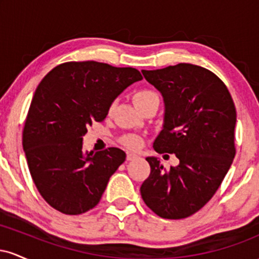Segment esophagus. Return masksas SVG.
Segmentation results:
<instances>
[{
	"instance_id": "1",
	"label": "esophagus",
	"mask_w": 259,
	"mask_h": 259,
	"mask_svg": "<svg viewBox=\"0 0 259 259\" xmlns=\"http://www.w3.org/2000/svg\"><path fill=\"white\" fill-rule=\"evenodd\" d=\"M138 158V156H136L135 153H127L126 154V160H134Z\"/></svg>"
}]
</instances>
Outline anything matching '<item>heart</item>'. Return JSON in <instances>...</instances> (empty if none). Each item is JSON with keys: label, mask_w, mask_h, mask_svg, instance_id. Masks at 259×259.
I'll return each mask as SVG.
<instances>
[{"label": "heart", "mask_w": 259, "mask_h": 259, "mask_svg": "<svg viewBox=\"0 0 259 259\" xmlns=\"http://www.w3.org/2000/svg\"><path fill=\"white\" fill-rule=\"evenodd\" d=\"M158 100L157 95L152 91L148 90H141L135 92V95L133 96V101L135 103V106L138 107L140 111L145 108L147 105H150L153 101ZM114 103H112L108 108V114H112V112L114 111ZM120 142L129 150H138V148L141 147L142 145V138L141 136L136 135V134H126V135H123L120 138Z\"/></svg>", "instance_id": "1"}]
</instances>
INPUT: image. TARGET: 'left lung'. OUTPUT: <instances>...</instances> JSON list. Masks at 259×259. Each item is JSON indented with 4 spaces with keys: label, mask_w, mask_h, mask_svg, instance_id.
<instances>
[{
    "label": "left lung",
    "mask_w": 259,
    "mask_h": 259,
    "mask_svg": "<svg viewBox=\"0 0 259 259\" xmlns=\"http://www.w3.org/2000/svg\"><path fill=\"white\" fill-rule=\"evenodd\" d=\"M142 74L162 94L165 106L154 151L174 153L179 164L167 170L156 157H147L151 173L140 192L157 215L186 218L213 197L233 163L234 101L224 82L198 65L179 63Z\"/></svg>",
    "instance_id": "obj_1"
}]
</instances>
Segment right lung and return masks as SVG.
Instances as JSON below:
<instances>
[{
    "mask_svg": "<svg viewBox=\"0 0 259 259\" xmlns=\"http://www.w3.org/2000/svg\"><path fill=\"white\" fill-rule=\"evenodd\" d=\"M141 79L135 68L86 61L59 64L41 80L26 115L23 148L35 186L55 209L76 215L100 202L126 154L117 147L84 153L82 136Z\"/></svg>",
    "mask_w": 259,
    "mask_h": 259,
    "instance_id": "1",
    "label": "right lung"
}]
</instances>
